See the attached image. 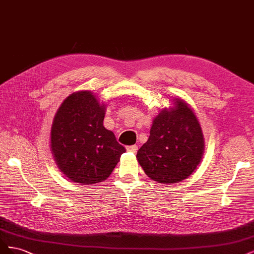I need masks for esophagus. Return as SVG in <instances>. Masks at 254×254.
Masks as SVG:
<instances>
[{"label":"esophagus","mask_w":254,"mask_h":254,"mask_svg":"<svg viewBox=\"0 0 254 254\" xmlns=\"http://www.w3.org/2000/svg\"><path fill=\"white\" fill-rule=\"evenodd\" d=\"M126 150L129 152H136L137 151V146L136 145H131V146H127Z\"/></svg>","instance_id":"1"}]
</instances>
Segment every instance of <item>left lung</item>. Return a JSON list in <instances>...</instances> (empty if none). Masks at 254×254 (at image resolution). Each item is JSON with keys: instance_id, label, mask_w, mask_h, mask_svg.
I'll use <instances>...</instances> for the list:
<instances>
[{"instance_id": "left-lung-1", "label": "left lung", "mask_w": 254, "mask_h": 254, "mask_svg": "<svg viewBox=\"0 0 254 254\" xmlns=\"http://www.w3.org/2000/svg\"><path fill=\"white\" fill-rule=\"evenodd\" d=\"M153 119L147 142L136 159L149 178L158 183H178L193 174L204 152V136L195 112L181 98Z\"/></svg>"}]
</instances>
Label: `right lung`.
Instances as JSON below:
<instances>
[{
  "label": "right lung",
  "mask_w": 254,
  "mask_h": 254,
  "mask_svg": "<svg viewBox=\"0 0 254 254\" xmlns=\"http://www.w3.org/2000/svg\"><path fill=\"white\" fill-rule=\"evenodd\" d=\"M106 104L91 91L68 95L51 128L54 160L65 177L79 184H96L111 175L126 151L111 130L104 127Z\"/></svg>",
  "instance_id": "add662e5"
}]
</instances>
